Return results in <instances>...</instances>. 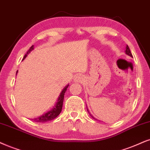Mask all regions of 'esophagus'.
<instances>
[{"label":"esophagus","mask_w":150,"mask_h":150,"mask_svg":"<svg viewBox=\"0 0 150 150\" xmlns=\"http://www.w3.org/2000/svg\"><path fill=\"white\" fill-rule=\"evenodd\" d=\"M75 81H81V80H82V78H81V76H77L76 77H75Z\"/></svg>","instance_id":"esophagus-1"}]
</instances>
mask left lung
Returning <instances> with one entry per match:
<instances>
[{"instance_id":"left-lung-1","label":"left lung","mask_w":150,"mask_h":150,"mask_svg":"<svg viewBox=\"0 0 150 150\" xmlns=\"http://www.w3.org/2000/svg\"><path fill=\"white\" fill-rule=\"evenodd\" d=\"M125 53H126L127 54V55L130 56L131 57H133V56H132V52H131V51H130V49H129V46H128L127 45V46H126ZM86 109H87V111H88V113H89V114H90L91 116V117H92L93 118V119H95V120H97V119H96V118H95V117H93V115H92L90 113H89V111H88V108H87V106H86Z\"/></svg>"}]
</instances>
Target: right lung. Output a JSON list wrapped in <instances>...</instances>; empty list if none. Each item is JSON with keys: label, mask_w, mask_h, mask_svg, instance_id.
Masks as SVG:
<instances>
[{"label": "right lung", "mask_w": 150, "mask_h": 150, "mask_svg": "<svg viewBox=\"0 0 150 150\" xmlns=\"http://www.w3.org/2000/svg\"><path fill=\"white\" fill-rule=\"evenodd\" d=\"M33 50H34V45H32V46L30 47V48L29 49V50H28L27 53L25 54L23 60H24L26 58V57L30 54V52L33 51ZM17 73H18V71L16 72V75H17ZM69 86V84H67L63 89H62V91H61V93H60L57 100L55 105H54V106L53 107L52 109H50V111H47L46 113H43V115H40V116L35 117V118H32L31 120L37 122H48V121L52 120L53 119H54L55 117H57L58 115L60 114V113H61L62 111V106H63V102L64 99V94H65V93L66 91V90H67Z\"/></svg>", "instance_id": "right-lung-1"}]
</instances>
